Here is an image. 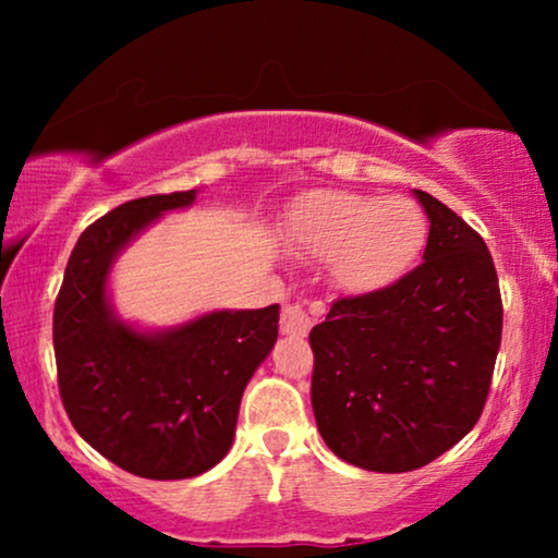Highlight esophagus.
Listing matches in <instances>:
<instances>
[{
	"mask_svg": "<svg viewBox=\"0 0 558 558\" xmlns=\"http://www.w3.org/2000/svg\"><path fill=\"white\" fill-rule=\"evenodd\" d=\"M312 327V317L302 304H289L281 312V335H289V338H307Z\"/></svg>",
	"mask_w": 558,
	"mask_h": 558,
	"instance_id": "1",
	"label": "esophagus"
}]
</instances>
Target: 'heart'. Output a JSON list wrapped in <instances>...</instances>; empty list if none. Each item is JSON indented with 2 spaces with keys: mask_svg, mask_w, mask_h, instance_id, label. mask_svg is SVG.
<instances>
[{
  "mask_svg": "<svg viewBox=\"0 0 558 558\" xmlns=\"http://www.w3.org/2000/svg\"><path fill=\"white\" fill-rule=\"evenodd\" d=\"M289 235L315 256L335 258L342 287L368 294L407 274L424 246L426 220L403 197L317 190L292 208Z\"/></svg>",
  "mask_w": 558,
  "mask_h": 558,
  "instance_id": "obj_1",
  "label": "heart"
}]
</instances>
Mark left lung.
Here are the masks:
<instances>
[{
  "label": "left lung",
  "mask_w": 558,
  "mask_h": 558,
  "mask_svg": "<svg viewBox=\"0 0 558 558\" xmlns=\"http://www.w3.org/2000/svg\"><path fill=\"white\" fill-rule=\"evenodd\" d=\"M424 262L396 284L338 300L312 327V409L325 445L371 472L418 470L483 414L502 332L485 241L422 190Z\"/></svg>",
  "instance_id": "1"
}]
</instances>
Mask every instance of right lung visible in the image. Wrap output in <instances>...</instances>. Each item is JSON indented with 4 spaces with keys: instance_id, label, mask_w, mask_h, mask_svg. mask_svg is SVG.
Masks as SVG:
<instances>
[{
    "instance_id": "obj_1",
    "label": "right lung",
    "mask_w": 558,
    "mask_h": 558,
    "mask_svg": "<svg viewBox=\"0 0 558 558\" xmlns=\"http://www.w3.org/2000/svg\"><path fill=\"white\" fill-rule=\"evenodd\" d=\"M195 197L197 190L140 197L88 226L52 315L60 399L75 432L106 460L149 480L195 477L223 460L243 388L279 335V304L213 310L157 330L113 310L117 258Z\"/></svg>"
}]
</instances>
